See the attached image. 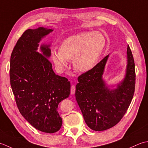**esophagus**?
I'll use <instances>...</instances> for the list:
<instances>
[{
	"label": "esophagus",
	"mask_w": 148,
	"mask_h": 148,
	"mask_svg": "<svg viewBox=\"0 0 148 148\" xmlns=\"http://www.w3.org/2000/svg\"><path fill=\"white\" fill-rule=\"evenodd\" d=\"M75 92V86L74 85H73L71 87V94L74 95Z\"/></svg>",
	"instance_id": "1"
}]
</instances>
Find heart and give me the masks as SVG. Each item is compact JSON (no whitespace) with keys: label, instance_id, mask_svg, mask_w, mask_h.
<instances>
[{"label":"heart","instance_id":"heart-1","mask_svg":"<svg viewBox=\"0 0 148 148\" xmlns=\"http://www.w3.org/2000/svg\"><path fill=\"white\" fill-rule=\"evenodd\" d=\"M105 45L104 36L99 32H82L62 42L59 50L51 53L52 59L59 70L64 69L68 60L73 59L75 68L87 71L97 62Z\"/></svg>","mask_w":148,"mask_h":148}]
</instances>
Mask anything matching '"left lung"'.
Masks as SVG:
<instances>
[{
  "label": "left lung",
  "instance_id": "left-lung-1",
  "mask_svg": "<svg viewBox=\"0 0 148 148\" xmlns=\"http://www.w3.org/2000/svg\"><path fill=\"white\" fill-rule=\"evenodd\" d=\"M108 57L80 75L75 90L85 122L95 131L106 130L117 125L127 111L135 92V63L129 45L125 77L114 89L108 88L102 78Z\"/></svg>",
  "mask_w": 148,
  "mask_h": 148
}]
</instances>
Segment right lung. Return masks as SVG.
<instances>
[{
	"mask_svg": "<svg viewBox=\"0 0 148 148\" xmlns=\"http://www.w3.org/2000/svg\"><path fill=\"white\" fill-rule=\"evenodd\" d=\"M52 29H27L18 40L10 59V83L20 114L32 126L45 133L59 131L62 120L57 107L70 94V82L56 75L49 59L50 45L39 43Z\"/></svg>",
	"mask_w": 148,
	"mask_h": 148,
	"instance_id": "1",
	"label": "right lung"
}]
</instances>
